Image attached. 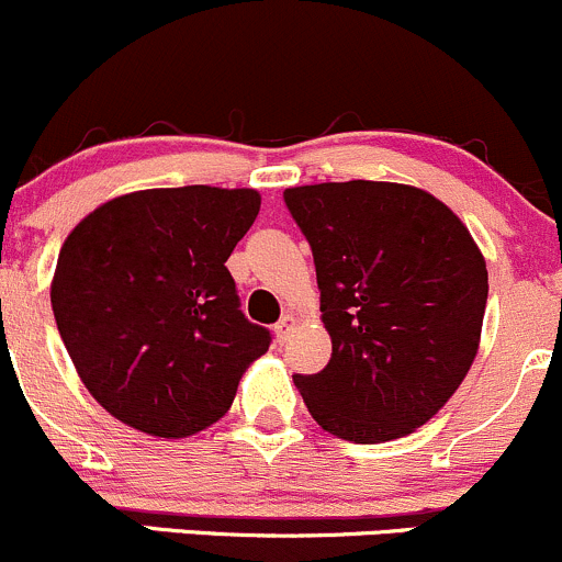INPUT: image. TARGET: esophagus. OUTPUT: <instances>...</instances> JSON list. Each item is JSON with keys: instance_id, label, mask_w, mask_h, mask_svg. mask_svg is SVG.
Here are the masks:
<instances>
[{"instance_id": "esophagus-1", "label": "esophagus", "mask_w": 562, "mask_h": 562, "mask_svg": "<svg viewBox=\"0 0 562 562\" xmlns=\"http://www.w3.org/2000/svg\"><path fill=\"white\" fill-rule=\"evenodd\" d=\"M293 326H296V315H282L280 321H277V326H274L277 339H280V342H285V337L291 334Z\"/></svg>"}]
</instances>
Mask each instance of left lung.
I'll return each mask as SVG.
<instances>
[{"instance_id": "1", "label": "left lung", "mask_w": 562, "mask_h": 562, "mask_svg": "<svg viewBox=\"0 0 562 562\" xmlns=\"http://www.w3.org/2000/svg\"><path fill=\"white\" fill-rule=\"evenodd\" d=\"M285 203L315 258L331 359L293 375L326 432L383 443L454 396L481 342L486 260L462 220L411 184L323 181Z\"/></svg>"}]
</instances>
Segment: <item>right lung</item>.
Masks as SVG:
<instances>
[{"label":"right lung","mask_w":562,"mask_h":562,"mask_svg":"<svg viewBox=\"0 0 562 562\" xmlns=\"http://www.w3.org/2000/svg\"><path fill=\"white\" fill-rule=\"evenodd\" d=\"M258 212L247 187H160L111 198L70 231L50 307L78 378L113 418L176 440L228 413L271 342L225 266Z\"/></svg>","instance_id":"right-lung-1"}]
</instances>
